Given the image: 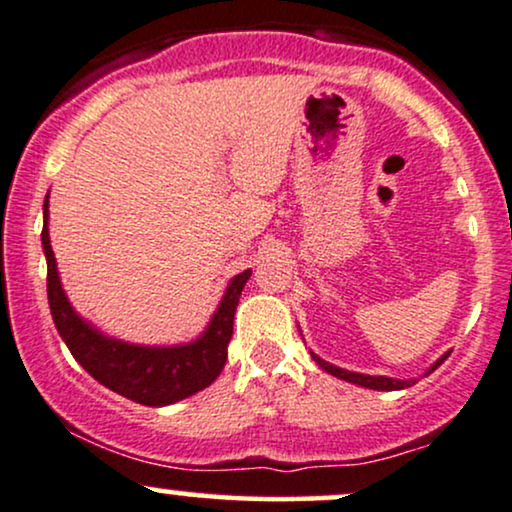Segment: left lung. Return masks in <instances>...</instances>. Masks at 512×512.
I'll return each mask as SVG.
<instances>
[{
    "label": "left lung",
    "mask_w": 512,
    "mask_h": 512,
    "mask_svg": "<svg viewBox=\"0 0 512 512\" xmlns=\"http://www.w3.org/2000/svg\"><path fill=\"white\" fill-rule=\"evenodd\" d=\"M311 357H314V362L321 366V369H326L328 374L342 378V381H350V383H357V386H364V388H371V390H400V388H407L412 381H395V378H386V376H364V374H354V371H345V369H338V366L323 362L321 357H316L314 352H311ZM448 359V354H443L438 362L431 366V371H436V366H441L443 362ZM429 371V374H431Z\"/></svg>",
    "instance_id": "1"
}]
</instances>
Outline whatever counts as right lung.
<instances>
[{"mask_svg": "<svg viewBox=\"0 0 512 512\" xmlns=\"http://www.w3.org/2000/svg\"><path fill=\"white\" fill-rule=\"evenodd\" d=\"M42 249L47 256V299L54 326L76 362L102 386L138 405L160 407L189 398L220 376L227 362V345L232 340L234 311L251 270H244L230 282L208 330L196 342L179 347H141L105 338L71 309L54 266V251L47 234V201Z\"/></svg>", "mask_w": 512, "mask_h": 512, "instance_id": "add662e5", "label": "right lung"}]
</instances>
